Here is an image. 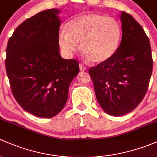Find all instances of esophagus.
Listing matches in <instances>:
<instances>
[{"label": "esophagus", "instance_id": "obj_1", "mask_svg": "<svg viewBox=\"0 0 157 157\" xmlns=\"http://www.w3.org/2000/svg\"><path fill=\"white\" fill-rule=\"evenodd\" d=\"M79 69H80L81 71H85L86 69V67L83 64H79Z\"/></svg>", "mask_w": 157, "mask_h": 157}]
</instances>
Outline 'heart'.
Wrapping results in <instances>:
<instances>
[{
  "label": "heart",
  "mask_w": 157,
  "mask_h": 157,
  "mask_svg": "<svg viewBox=\"0 0 157 157\" xmlns=\"http://www.w3.org/2000/svg\"><path fill=\"white\" fill-rule=\"evenodd\" d=\"M59 43L66 54L71 55L78 48L90 62L101 63L116 52L121 39V28L116 19L94 13H87L66 24Z\"/></svg>",
  "instance_id": "1"
}]
</instances>
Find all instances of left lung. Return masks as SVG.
Masks as SVG:
<instances>
[{
  "instance_id": "8db88e82",
  "label": "left lung",
  "mask_w": 157,
  "mask_h": 157,
  "mask_svg": "<svg viewBox=\"0 0 157 157\" xmlns=\"http://www.w3.org/2000/svg\"><path fill=\"white\" fill-rule=\"evenodd\" d=\"M121 22L122 38L116 52L89 69L97 100L113 116L128 113L138 106L146 94L153 70L151 44L144 30L124 11Z\"/></svg>"
}]
</instances>
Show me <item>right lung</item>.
<instances>
[{"label": "right lung", "instance_id": "obj_1", "mask_svg": "<svg viewBox=\"0 0 157 157\" xmlns=\"http://www.w3.org/2000/svg\"><path fill=\"white\" fill-rule=\"evenodd\" d=\"M60 10H46L19 25L6 46L5 66L13 95L26 112L41 118L56 116L79 72L76 59L59 54Z\"/></svg>", "mask_w": 157, "mask_h": 157}]
</instances>
